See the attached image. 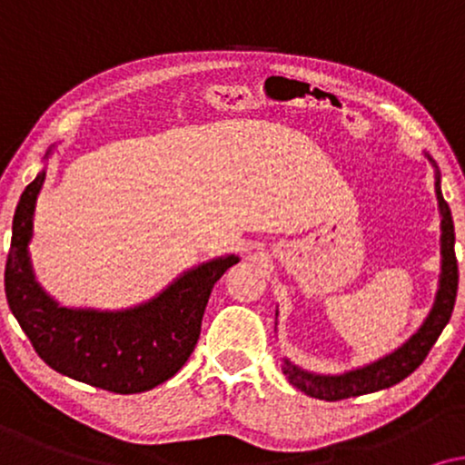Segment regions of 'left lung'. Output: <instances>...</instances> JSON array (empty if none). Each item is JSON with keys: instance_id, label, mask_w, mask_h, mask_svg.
Wrapping results in <instances>:
<instances>
[{"instance_id": "obj_1", "label": "left lung", "mask_w": 465, "mask_h": 465, "mask_svg": "<svg viewBox=\"0 0 465 465\" xmlns=\"http://www.w3.org/2000/svg\"><path fill=\"white\" fill-rule=\"evenodd\" d=\"M431 165L436 168V197H438V210H440V282H438L436 302L431 306L430 314L419 327L417 333L411 340H406L400 349L389 352L379 361L368 363V366L351 370L344 374H312L306 370L297 368L289 359H282V374L287 381L300 391L317 400L325 401H338L346 398H357V395H366L381 391V389H389L411 376L420 363L425 361L427 352L436 344L438 336H440L444 327H447L450 312H453L455 297H457V284H460V270H457V257H455V227L453 216H450L449 203L444 202L440 191V172H438L436 161L427 154ZM278 314V312H276Z\"/></svg>"}]
</instances>
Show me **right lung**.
<instances>
[{"instance_id":"add662e5","label":"right lung","mask_w":465,"mask_h":465,"mask_svg":"<svg viewBox=\"0 0 465 465\" xmlns=\"http://www.w3.org/2000/svg\"><path fill=\"white\" fill-rule=\"evenodd\" d=\"M45 178L42 170L27 184L12 221L5 297L21 330L42 361L91 387L129 395L172 379L195 349L214 282L240 257L225 255L195 265L153 300L125 311L59 306L35 281L29 257L35 202Z\"/></svg>"}]
</instances>
